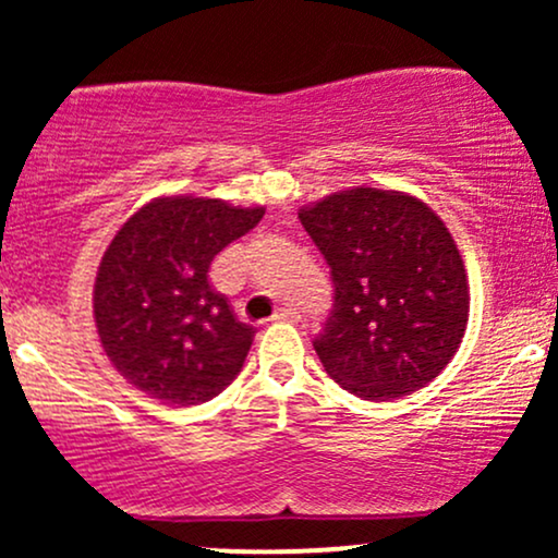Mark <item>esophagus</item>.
Instances as JSON below:
<instances>
[{"label": "esophagus", "mask_w": 558, "mask_h": 558, "mask_svg": "<svg viewBox=\"0 0 558 558\" xmlns=\"http://www.w3.org/2000/svg\"><path fill=\"white\" fill-rule=\"evenodd\" d=\"M272 319L275 323H299L301 312L296 310V306H280V310L272 315Z\"/></svg>", "instance_id": "34e87169"}]
</instances>
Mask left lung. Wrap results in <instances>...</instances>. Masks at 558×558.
Returning <instances> with one entry per match:
<instances>
[{
  "instance_id": "1",
  "label": "left lung",
  "mask_w": 558,
  "mask_h": 558,
  "mask_svg": "<svg viewBox=\"0 0 558 558\" xmlns=\"http://www.w3.org/2000/svg\"><path fill=\"white\" fill-rule=\"evenodd\" d=\"M299 220L328 259L336 304L315 338L325 373L364 401L425 388L457 354L470 286L446 222L403 191H336Z\"/></svg>"
}]
</instances>
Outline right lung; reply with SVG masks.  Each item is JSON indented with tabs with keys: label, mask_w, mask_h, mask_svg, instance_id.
Returning <instances> with one entry per match:
<instances>
[{
	"label": "right lung",
	"mask_w": 558,
	"mask_h": 558,
	"mask_svg": "<svg viewBox=\"0 0 558 558\" xmlns=\"http://www.w3.org/2000/svg\"><path fill=\"white\" fill-rule=\"evenodd\" d=\"M265 207L159 196L114 233L94 283V323L112 367L149 399L194 407L241 373L254 328L209 286V265Z\"/></svg>",
	"instance_id": "obj_1"
}]
</instances>
